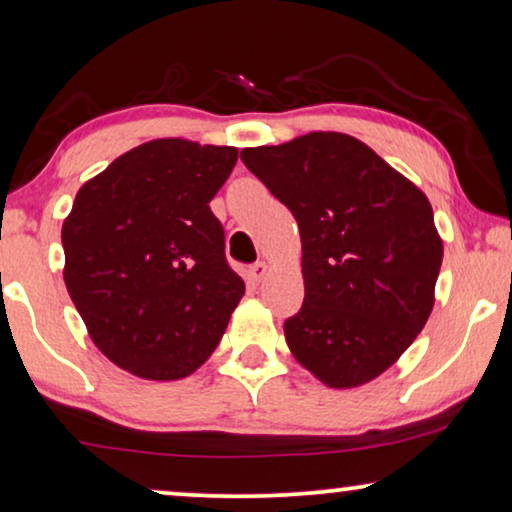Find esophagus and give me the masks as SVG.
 Wrapping results in <instances>:
<instances>
[{
    "label": "esophagus",
    "instance_id": "esophagus-1",
    "mask_svg": "<svg viewBox=\"0 0 512 512\" xmlns=\"http://www.w3.org/2000/svg\"><path fill=\"white\" fill-rule=\"evenodd\" d=\"M268 263H265V261H258V263H254V265H251V268H249V279L251 281H254V284H261V281L265 279V274H268Z\"/></svg>",
    "mask_w": 512,
    "mask_h": 512
}]
</instances>
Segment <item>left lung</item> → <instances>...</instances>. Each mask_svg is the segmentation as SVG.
<instances>
[{
  "label": "left lung",
  "instance_id": "1",
  "mask_svg": "<svg viewBox=\"0 0 512 512\" xmlns=\"http://www.w3.org/2000/svg\"><path fill=\"white\" fill-rule=\"evenodd\" d=\"M240 159L300 228L305 302L284 323L293 358L335 390L374 381L434 309L443 240L427 196L348 133L311 131Z\"/></svg>",
  "mask_w": 512,
  "mask_h": 512
}]
</instances>
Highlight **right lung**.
<instances>
[{"instance_id":"obj_1","label":"right lung","mask_w":512,"mask_h":512,"mask_svg":"<svg viewBox=\"0 0 512 512\" xmlns=\"http://www.w3.org/2000/svg\"><path fill=\"white\" fill-rule=\"evenodd\" d=\"M238 147L157 138L78 189L64 284L94 346L147 381L194 374L224 337L244 281L210 210Z\"/></svg>"}]
</instances>
